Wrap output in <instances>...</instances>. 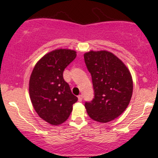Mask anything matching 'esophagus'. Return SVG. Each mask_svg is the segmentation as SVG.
I'll return each instance as SVG.
<instances>
[{"label":"esophagus","instance_id":"esophagus-1","mask_svg":"<svg viewBox=\"0 0 158 158\" xmlns=\"http://www.w3.org/2000/svg\"><path fill=\"white\" fill-rule=\"evenodd\" d=\"M78 97V101H79V102H81V101H82L83 100V96H82V95H78V97Z\"/></svg>","mask_w":158,"mask_h":158}]
</instances>
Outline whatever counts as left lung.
<instances>
[{
  "label": "left lung",
  "mask_w": 158,
  "mask_h": 158,
  "mask_svg": "<svg viewBox=\"0 0 158 158\" xmlns=\"http://www.w3.org/2000/svg\"><path fill=\"white\" fill-rule=\"evenodd\" d=\"M84 60L94 91L93 100L85 102L87 114L96 122H110L125 110L131 100V74L119 58L106 50L85 52Z\"/></svg>",
  "instance_id": "1"
}]
</instances>
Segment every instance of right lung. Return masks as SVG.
<instances>
[{"instance_id": "right-lung-1", "label": "right lung", "mask_w": 158, "mask_h": 158, "mask_svg": "<svg viewBox=\"0 0 158 158\" xmlns=\"http://www.w3.org/2000/svg\"><path fill=\"white\" fill-rule=\"evenodd\" d=\"M76 56L75 50H52L36 63L31 75L29 94L34 110L52 125L65 122L77 101L63 77L64 69Z\"/></svg>"}]
</instances>
